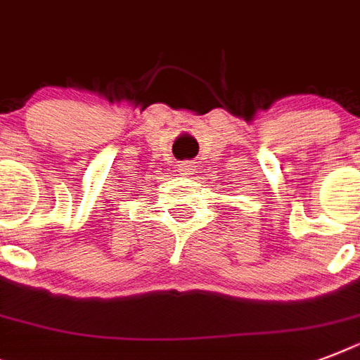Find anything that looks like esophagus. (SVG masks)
I'll return each instance as SVG.
<instances>
[{"instance_id": "esophagus-1", "label": "esophagus", "mask_w": 360, "mask_h": 360, "mask_svg": "<svg viewBox=\"0 0 360 360\" xmlns=\"http://www.w3.org/2000/svg\"><path fill=\"white\" fill-rule=\"evenodd\" d=\"M192 169H194V164H192V162H181L179 164V174L181 175H192Z\"/></svg>"}]
</instances>
